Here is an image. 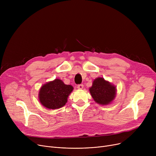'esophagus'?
Masks as SVG:
<instances>
[{"label": "esophagus", "instance_id": "34e87169", "mask_svg": "<svg viewBox=\"0 0 156 156\" xmlns=\"http://www.w3.org/2000/svg\"><path fill=\"white\" fill-rule=\"evenodd\" d=\"M83 88V85L80 84V85H77V88L78 89H82Z\"/></svg>", "mask_w": 156, "mask_h": 156}]
</instances>
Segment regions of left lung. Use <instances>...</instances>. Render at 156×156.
I'll return each instance as SVG.
<instances>
[{"label": "left lung", "mask_w": 156, "mask_h": 156, "mask_svg": "<svg viewBox=\"0 0 156 156\" xmlns=\"http://www.w3.org/2000/svg\"><path fill=\"white\" fill-rule=\"evenodd\" d=\"M89 91L95 102L101 105L110 104L116 94V87L101 77L94 80Z\"/></svg>", "instance_id": "left-lung-1"}]
</instances>
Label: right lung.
Masks as SVG:
<instances>
[{"instance_id": "right-lung-1", "label": "right lung", "mask_w": 156, "mask_h": 156, "mask_svg": "<svg viewBox=\"0 0 156 156\" xmlns=\"http://www.w3.org/2000/svg\"><path fill=\"white\" fill-rule=\"evenodd\" d=\"M73 90L71 85L64 84L59 79H55L42 86L38 99L41 104L47 109H59L66 104Z\"/></svg>"}]
</instances>
